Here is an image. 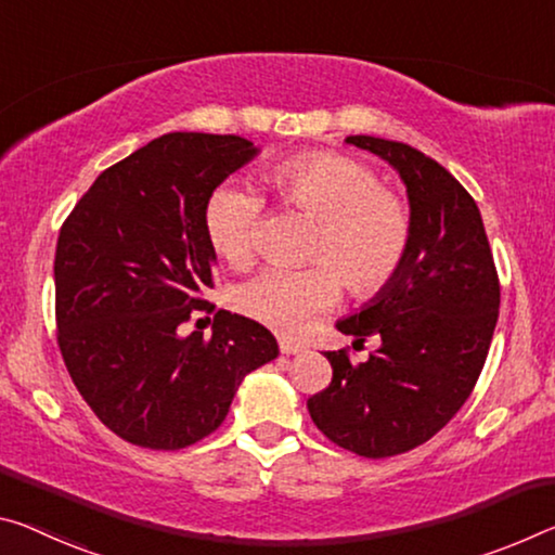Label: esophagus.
I'll list each match as a JSON object with an SVG mask.
<instances>
[{
  "label": "esophagus",
  "mask_w": 555,
  "mask_h": 555,
  "mask_svg": "<svg viewBox=\"0 0 555 555\" xmlns=\"http://www.w3.org/2000/svg\"><path fill=\"white\" fill-rule=\"evenodd\" d=\"M279 348L284 356H296L304 350V346H298V343H292V340H279Z\"/></svg>",
  "instance_id": "34e87169"
}]
</instances>
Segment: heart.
Masks as SVG:
<instances>
[{"label":"heart","mask_w":555,"mask_h":555,"mask_svg":"<svg viewBox=\"0 0 555 555\" xmlns=\"http://www.w3.org/2000/svg\"><path fill=\"white\" fill-rule=\"evenodd\" d=\"M267 182L286 209L315 219L306 246L311 267L267 269L240 286L244 315L301 336L340 296V284L356 298H371L398 276L412 242V212L400 192L385 188L371 165L336 151H309L276 163ZM267 202L251 188L224 182L205 207L207 240L232 267H246L257 254Z\"/></svg>","instance_id":"heart-1"}]
</instances>
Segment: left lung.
Listing matches in <instances>:
<instances>
[{"instance_id": "left-lung-1", "label": "left lung", "mask_w": 555, "mask_h": 555, "mask_svg": "<svg viewBox=\"0 0 555 555\" xmlns=\"http://www.w3.org/2000/svg\"><path fill=\"white\" fill-rule=\"evenodd\" d=\"M408 188L412 242L398 276L338 331L380 348L365 363L328 350V388L309 398L315 427L343 450L383 460L415 450L474 390L499 319V274L479 207L433 157L398 140L348 135Z\"/></svg>"}]
</instances>
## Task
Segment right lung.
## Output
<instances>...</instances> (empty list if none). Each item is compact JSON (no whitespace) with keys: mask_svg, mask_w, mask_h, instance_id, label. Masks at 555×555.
Instances as JSON below:
<instances>
[{"mask_svg":"<svg viewBox=\"0 0 555 555\" xmlns=\"http://www.w3.org/2000/svg\"><path fill=\"white\" fill-rule=\"evenodd\" d=\"M257 147L240 135L167 133L103 170L59 232L56 338L76 390L111 433L175 452L222 425L246 373L279 356L261 323L212 313L205 207Z\"/></svg>","mask_w":555,"mask_h":555,"instance_id":"1","label":"right lung"}]
</instances>
